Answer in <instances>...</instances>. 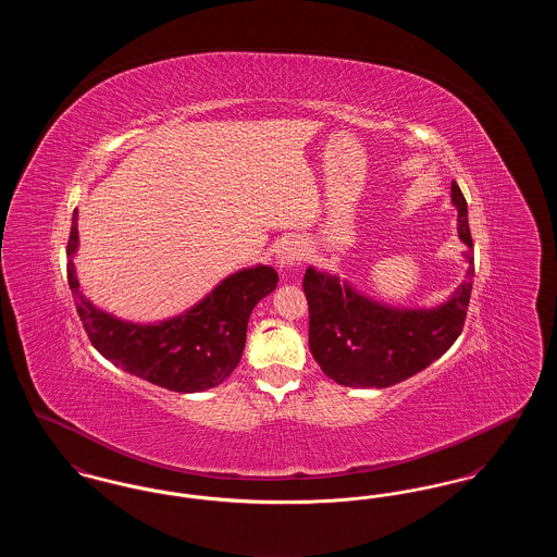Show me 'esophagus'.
I'll return each mask as SVG.
<instances>
[{
	"label": "esophagus",
	"instance_id": "34e87169",
	"mask_svg": "<svg viewBox=\"0 0 557 557\" xmlns=\"http://www.w3.org/2000/svg\"><path fill=\"white\" fill-rule=\"evenodd\" d=\"M302 255H305V248L298 239H288L280 246L277 250V267L280 269H290V267L298 265L302 261Z\"/></svg>",
	"mask_w": 557,
	"mask_h": 557
}]
</instances>
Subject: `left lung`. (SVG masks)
<instances>
[{
  "mask_svg": "<svg viewBox=\"0 0 557 557\" xmlns=\"http://www.w3.org/2000/svg\"><path fill=\"white\" fill-rule=\"evenodd\" d=\"M457 234L468 246V271L449 298L432 309H397L355 290L338 275L309 267L302 280L309 302V346L327 377L352 388H388L443 357L463 330L472 294L474 255L468 205L450 184Z\"/></svg>",
  "mask_w": 557,
  "mask_h": 557,
  "instance_id": "left-lung-1",
  "label": "left lung"
}]
</instances>
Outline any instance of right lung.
Listing matches in <instances>:
<instances>
[{
  "instance_id": "add662e5",
  "label": "right lung",
  "mask_w": 557,
  "mask_h": 557,
  "mask_svg": "<svg viewBox=\"0 0 557 557\" xmlns=\"http://www.w3.org/2000/svg\"><path fill=\"white\" fill-rule=\"evenodd\" d=\"M77 216L75 209L66 248L69 286L96 350L116 368L173 393H205L219 386L238 368L248 318L257 302L275 290V269H239L184 313L157 323H133L110 315L83 296L73 263L79 250Z\"/></svg>"
}]
</instances>
